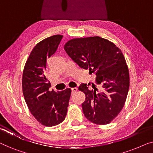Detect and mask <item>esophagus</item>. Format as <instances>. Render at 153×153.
Masks as SVG:
<instances>
[{
  "mask_svg": "<svg viewBox=\"0 0 153 153\" xmlns=\"http://www.w3.org/2000/svg\"><path fill=\"white\" fill-rule=\"evenodd\" d=\"M77 88H72V93H74L75 92H76Z\"/></svg>",
  "mask_w": 153,
  "mask_h": 153,
  "instance_id": "1",
  "label": "esophagus"
}]
</instances>
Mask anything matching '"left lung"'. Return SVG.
Segmentation results:
<instances>
[{"instance_id":"1","label":"left lung","mask_w":153,"mask_h":153,"mask_svg":"<svg viewBox=\"0 0 153 153\" xmlns=\"http://www.w3.org/2000/svg\"><path fill=\"white\" fill-rule=\"evenodd\" d=\"M68 55L80 68L96 76V83H81L79 90L85 95L83 112L97 125L110 123L123 109L129 87V74L121 50L99 36L74 38L64 46Z\"/></svg>"}]
</instances>
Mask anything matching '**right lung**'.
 I'll list each match as a JSON object with an SVG mask.
<instances>
[{
    "label": "right lung",
    "instance_id": "add662e5",
    "mask_svg": "<svg viewBox=\"0 0 153 153\" xmlns=\"http://www.w3.org/2000/svg\"><path fill=\"white\" fill-rule=\"evenodd\" d=\"M62 35H56L37 43L25 64L22 90L25 101L35 119L45 126L61 123L68 112L70 88L49 91L51 83L46 77L47 59L56 51Z\"/></svg>",
    "mask_w": 153,
    "mask_h": 153
}]
</instances>
